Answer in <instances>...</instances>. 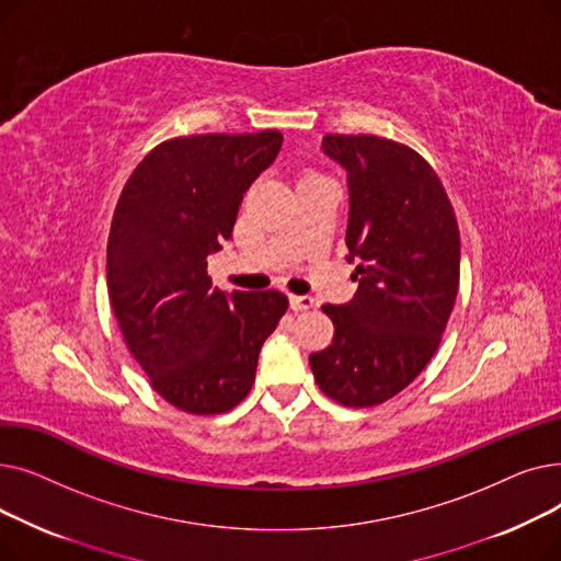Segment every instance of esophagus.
Wrapping results in <instances>:
<instances>
[{"mask_svg": "<svg viewBox=\"0 0 561 561\" xmlns=\"http://www.w3.org/2000/svg\"><path fill=\"white\" fill-rule=\"evenodd\" d=\"M316 300L311 296H290V309L293 311H307L313 309Z\"/></svg>", "mask_w": 561, "mask_h": 561, "instance_id": "esophagus-1", "label": "esophagus"}]
</instances>
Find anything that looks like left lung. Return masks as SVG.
<instances>
[{
  "label": "left lung",
  "mask_w": 561,
  "mask_h": 561,
  "mask_svg": "<svg viewBox=\"0 0 561 561\" xmlns=\"http://www.w3.org/2000/svg\"><path fill=\"white\" fill-rule=\"evenodd\" d=\"M322 150L347 172V259L359 288L322 305L332 343L309 357L320 391L343 407L391 400L430 364L459 288V225L434 168L373 134H328Z\"/></svg>",
  "instance_id": "1"
}]
</instances>
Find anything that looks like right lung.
<instances>
[{
  "label": "right lung",
  "mask_w": 561,
  "mask_h": 561,
  "mask_svg": "<svg viewBox=\"0 0 561 561\" xmlns=\"http://www.w3.org/2000/svg\"><path fill=\"white\" fill-rule=\"evenodd\" d=\"M282 134H197L159 142L115 204L108 302L131 357L172 407L216 416L245 400L259 350L288 298L214 288L206 256L229 239L243 193L268 168Z\"/></svg>",
  "instance_id": "1"
}]
</instances>
